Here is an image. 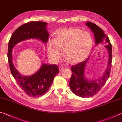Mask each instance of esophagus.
<instances>
[{
  "label": "esophagus",
  "mask_w": 122,
  "mask_h": 122,
  "mask_svg": "<svg viewBox=\"0 0 122 122\" xmlns=\"http://www.w3.org/2000/svg\"><path fill=\"white\" fill-rule=\"evenodd\" d=\"M64 68L63 66H60V67H59V71H62L63 69H64Z\"/></svg>",
  "instance_id": "1"
}]
</instances>
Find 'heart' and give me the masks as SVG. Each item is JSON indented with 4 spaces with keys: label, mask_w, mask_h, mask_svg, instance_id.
I'll list each match as a JSON object with an SVG mask.
<instances>
[{
    "label": "heart",
    "mask_w": 122,
    "mask_h": 122,
    "mask_svg": "<svg viewBox=\"0 0 122 122\" xmlns=\"http://www.w3.org/2000/svg\"><path fill=\"white\" fill-rule=\"evenodd\" d=\"M93 39L89 32L74 28H61L56 32L55 38L47 43V53L52 62L56 63L63 54L71 63L83 61L89 54Z\"/></svg>",
    "instance_id": "heart-1"
}]
</instances>
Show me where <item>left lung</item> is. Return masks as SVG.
<instances>
[{
  "label": "left lung",
  "mask_w": 122,
  "mask_h": 122,
  "mask_svg": "<svg viewBox=\"0 0 122 122\" xmlns=\"http://www.w3.org/2000/svg\"><path fill=\"white\" fill-rule=\"evenodd\" d=\"M94 33L96 45L99 43L106 44L105 47L109 50V61L107 69L102 76L95 81H89L84 77V68L88 60H86L71 68L72 71L69 86L71 90L77 96L88 98L94 96L105 85L110 75L112 62V46L108 37L104 31L98 25L91 22L86 23Z\"/></svg>",
  "instance_id": "8db88e82"
}]
</instances>
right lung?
<instances>
[{
	"mask_svg": "<svg viewBox=\"0 0 122 122\" xmlns=\"http://www.w3.org/2000/svg\"><path fill=\"white\" fill-rule=\"evenodd\" d=\"M47 23L41 21H31L26 23L15 30L8 43V61L10 72L21 89L26 94L38 97L45 94L53 81L54 77L59 72L55 65L43 64L36 74L30 76H23L15 68L12 62V48L17 43L24 40L37 38L47 43L48 34L46 30Z\"/></svg>",
	"mask_w": 122,
	"mask_h": 122,
	"instance_id": "obj_1",
	"label": "right lung"
}]
</instances>
